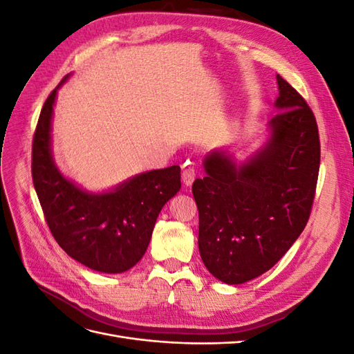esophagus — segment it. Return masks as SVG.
<instances>
[{
  "label": "esophagus",
  "mask_w": 354,
  "mask_h": 354,
  "mask_svg": "<svg viewBox=\"0 0 354 354\" xmlns=\"http://www.w3.org/2000/svg\"><path fill=\"white\" fill-rule=\"evenodd\" d=\"M196 177V173H195V168L192 165H185L183 167V171H181V180H183V183L186 186H192V183H194V180Z\"/></svg>",
  "instance_id": "obj_1"
}]
</instances>
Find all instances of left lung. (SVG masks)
Segmentation results:
<instances>
[{
    "label": "left lung",
    "mask_w": 354,
    "mask_h": 354,
    "mask_svg": "<svg viewBox=\"0 0 354 354\" xmlns=\"http://www.w3.org/2000/svg\"><path fill=\"white\" fill-rule=\"evenodd\" d=\"M277 115L270 137L245 162L224 151L203 159L207 176L192 192L199 211L198 245L209 273L229 285L259 277L279 261L308 221L320 164L316 118L276 75Z\"/></svg>",
    "instance_id": "obj_1"
}]
</instances>
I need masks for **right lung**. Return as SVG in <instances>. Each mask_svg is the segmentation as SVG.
Returning <instances> with one entry per match:
<instances>
[{
  "mask_svg": "<svg viewBox=\"0 0 354 354\" xmlns=\"http://www.w3.org/2000/svg\"><path fill=\"white\" fill-rule=\"evenodd\" d=\"M59 87L42 106L32 143V180L41 208L51 234L73 260L102 273H122L142 260L160 209L180 190V167L147 171L102 194L78 187L60 173L51 153Z\"/></svg>",
  "mask_w": 354,
  "mask_h": 354,
  "instance_id": "obj_1",
  "label": "right lung"
}]
</instances>
